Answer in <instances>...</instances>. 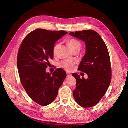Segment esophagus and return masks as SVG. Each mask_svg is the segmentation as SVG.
<instances>
[{
  "instance_id": "esophagus-1",
  "label": "esophagus",
  "mask_w": 128,
  "mask_h": 128,
  "mask_svg": "<svg viewBox=\"0 0 128 128\" xmlns=\"http://www.w3.org/2000/svg\"><path fill=\"white\" fill-rule=\"evenodd\" d=\"M66 74H67V76L68 78L70 77V76H71V74H69V72H66Z\"/></svg>"
}]
</instances>
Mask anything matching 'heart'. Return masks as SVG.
Wrapping results in <instances>:
<instances>
[{"mask_svg": "<svg viewBox=\"0 0 128 128\" xmlns=\"http://www.w3.org/2000/svg\"><path fill=\"white\" fill-rule=\"evenodd\" d=\"M68 45L70 48L74 50L76 49H80L82 47L81 43L78 40L75 39H71L69 40L68 42ZM59 47V44L56 46L54 48L53 53L54 54H55L57 48ZM76 63L74 61L71 60H65L61 62L60 63V66L63 68L64 69L67 71H71L75 65Z\"/></svg>", "mask_w": 128, "mask_h": 128, "instance_id": "1", "label": "heart"}]
</instances>
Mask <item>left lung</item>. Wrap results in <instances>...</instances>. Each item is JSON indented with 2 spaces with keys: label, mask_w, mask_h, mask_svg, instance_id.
Masks as SVG:
<instances>
[{
  "label": "left lung",
  "mask_w": 128,
  "mask_h": 128,
  "mask_svg": "<svg viewBox=\"0 0 128 128\" xmlns=\"http://www.w3.org/2000/svg\"><path fill=\"white\" fill-rule=\"evenodd\" d=\"M70 35L84 42L86 52L78 70L88 74V79H81L73 74L76 80L74 91L76 102L84 108L91 107L101 100L112 80V68L109 52L100 35L92 30L71 32Z\"/></svg>",
  "instance_id": "left-lung-1"
}]
</instances>
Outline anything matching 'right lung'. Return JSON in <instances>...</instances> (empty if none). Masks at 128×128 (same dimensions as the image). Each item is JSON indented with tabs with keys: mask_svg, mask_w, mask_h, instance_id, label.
Wrapping results in <instances>:
<instances>
[{
	"mask_svg": "<svg viewBox=\"0 0 128 128\" xmlns=\"http://www.w3.org/2000/svg\"><path fill=\"white\" fill-rule=\"evenodd\" d=\"M67 33L36 29L26 36L20 46L17 66L21 82L30 98L40 105L46 106L56 98L66 78V72L61 68L52 74L46 69L48 60L54 58V44Z\"/></svg>",
	"mask_w": 128,
	"mask_h": 128,
	"instance_id": "right-lung-1",
	"label": "right lung"
}]
</instances>
